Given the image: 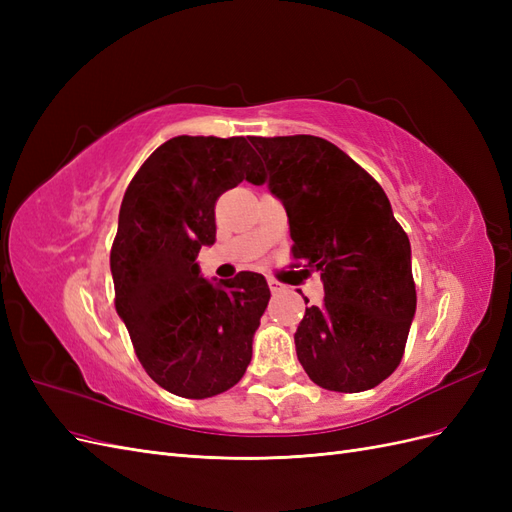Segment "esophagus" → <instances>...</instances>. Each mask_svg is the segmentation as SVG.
Returning a JSON list of instances; mask_svg holds the SVG:
<instances>
[{
	"mask_svg": "<svg viewBox=\"0 0 512 512\" xmlns=\"http://www.w3.org/2000/svg\"><path fill=\"white\" fill-rule=\"evenodd\" d=\"M267 284H269V288H271V292H273V294H277V292H282V290H284V286H282L280 282H277V280H273V277H269Z\"/></svg>",
	"mask_w": 512,
	"mask_h": 512,
	"instance_id": "34e87169",
	"label": "esophagus"
}]
</instances>
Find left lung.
I'll return each mask as SVG.
<instances>
[{
	"instance_id": "obj_1",
	"label": "left lung",
	"mask_w": 512,
	"mask_h": 512,
	"mask_svg": "<svg viewBox=\"0 0 512 512\" xmlns=\"http://www.w3.org/2000/svg\"><path fill=\"white\" fill-rule=\"evenodd\" d=\"M250 141L286 209L294 258L324 286L294 333L299 363L327 391L374 389L397 369L416 312L410 239L378 181L333 143L309 134Z\"/></svg>"
}]
</instances>
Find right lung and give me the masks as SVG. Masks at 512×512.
I'll return each mask as SVG.
<instances>
[{
    "label": "right lung",
    "mask_w": 512,
    "mask_h": 512,
    "mask_svg": "<svg viewBox=\"0 0 512 512\" xmlns=\"http://www.w3.org/2000/svg\"><path fill=\"white\" fill-rule=\"evenodd\" d=\"M265 173L243 136H175L130 181L111 250L115 307L138 361L168 393L207 399L235 386L252 361L271 292L260 273L203 277L215 243V200Z\"/></svg>",
    "instance_id": "add662e5"
}]
</instances>
